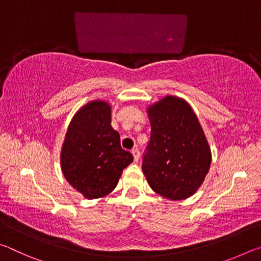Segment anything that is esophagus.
Returning <instances> with one entry per match:
<instances>
[{
    "mask_svg": "<svg viewBox=\"0 0 261 261\" xmlns=\"http://www.w3.org/2000/svg\"><path fill=\"white\" fill-rule=\"evenodd\" d=\"M132 155H134V159H135V161L137 162L139 160V158H140V152H139V149L138 148H134L132 149Z\"/></svg>",
    "mask_w": 261,
    "mask_h": 261,
    "instance_id": "1",
    "label": "esophagus"
}]
</instances>
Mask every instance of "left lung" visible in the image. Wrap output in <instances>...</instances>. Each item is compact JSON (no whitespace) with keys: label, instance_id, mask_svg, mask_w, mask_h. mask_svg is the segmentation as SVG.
Here are the masks:
<instances>
[{"label":"left lung","instance_id":"obj_1","mask_svg":"<svg viewBox=\"0 0 261 261\" xmlns=\"http://www.w3.org/2000/svg\"><path fill=\"white\" fill-rule=\"evenodd\" d=\"M151 139L143 171L154 192L170 200L196 193L208 173L212 154L199 121L187 101L167 95L147 108Z\"/></svg>","mask_w":261,"mask_h":261}]
</instances>
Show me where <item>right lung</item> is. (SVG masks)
I'll return each mask as SVG.
<instances>
[{"label":"right lung","mask_w":261,"mask_h":261,"mask_svg":"<svg viewBox=\"0 0 261 261\" xmlns=\"http://www.w3.org/2000/svg\"><path fill=\"white\" fill-rule=\"evenodd\" d=\"M110 123L109 103L91 101L74 114L62 145L64 177L87 199L112 192L123 169L134 161L132 154L121 147L120 134Z\"/></svg>","instance_id":"1"}]
</instances>
